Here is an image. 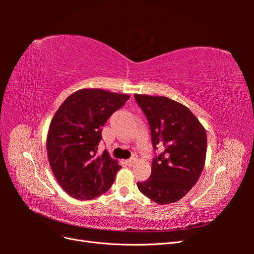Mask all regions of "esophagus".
Returning a JSON list of instances; mask_svg holds the SVG:
<instances>
[{"label":"esophagus","mask_w":254,"mask_h":254,"mask_svg":"<svg viewBox=\"0 0 254 254\" xmlns=\"http://www.w3.org/2000/svg\"><path fill=\"white\" fill-rule=\"evenodd\" d=\"M135 162H136V157H132V158H130L129 160H127V161H126L127 165H129V166L133 165Z\"/></svg>","instance_id":"1"}]
</instances>
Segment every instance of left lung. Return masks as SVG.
<instances>
[{
    "label": "left lung",
    "mask_w": 254,
    "mask_h": 254,
    "mask_svg": "<svg viewBox=\"0 0 254 254\" xmlns=\"http://www.w3.org/2000/svg\"><path fill=\"white\" fill-rule=\"evenodd\" d=\"M149 123L155 157L151 175L136 186L158 204L180 200L200 177L205 163L206 132L187 106L165 96L134 94Z\"/></svg>",
    "instance_id": "left-lung-1"
}]
</instances>
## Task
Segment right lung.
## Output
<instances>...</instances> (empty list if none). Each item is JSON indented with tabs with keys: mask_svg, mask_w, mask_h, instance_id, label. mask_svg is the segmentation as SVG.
Segmentation results:
<instances>
[{
	"mask_svg": "<svg viewBox=\"0 0 254 254\" xmlns=\"http://www.w3.org/2000/svg\"><path fill=\"white\" fill-rule=\"evenodd\" d=\"M129 98L103 89H80L54 115L47 137L48 159L59 186L71 197L90 200L112 186L122 166L107 150L98 155V144L107 120Z\"/></svg>",
	"mask_w": 254,
	"mask_h": 254,
	"instance_id": "1",
	"label": "right lung"
}]
</instances>
